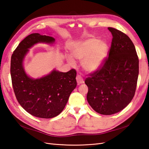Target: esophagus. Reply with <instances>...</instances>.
Listing matches in <instances>:
<instances>
[{
  "label": "esophagus",
  "instance_id": "1",
  "mask_svg": "<svg viewBox=\"0 0 149 149\" xmlns=\"http://www.w3.org/2000/svg\"><path fill=\"white\" fill-rule=\"evenodd\" d=\"M76 81H77V83H78V84H82L84 83V80H83V78L80 75H78L77 76H76Z\"/></svg>",
  "mask_w": 149,
  "mask_h": 149
}]
</instances>
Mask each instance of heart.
<instances>
[{"label":"heart","mask_w":149,"mask_h":149,"mask_svg":"<svg viewBox=\"0 0 149 149\" xmlns=\"http://www.w3.org/2000/svg\"><path fill=\"white\" fill-rule=\"evenodd\" d=\"M108 53L107 44L96 38H90L77 43L72 49V56L81 61L83 68L89 73L98 70L104 62ZM72 65H75L73 58H68Z\"/></svg>","instance_id":"obj_1"}]
</instances>
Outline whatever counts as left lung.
Returning a JSON list of instances; mask_svg holds the SVG:
<instances>
[{
	"label": "left lung",
	"mask_w": 149,
	"mask_h": 149,
	"mask_svg": "<svg viewBox=\"0 0 149 149\" xmlns=\"http://www.w3.org/2000/svg\"><path fill=\"white\" fill-rule=\"evenodd\" d=\"M108 29L112 35L109 56L84 81L89 104L103 115L119 112L131 102L139 76V58L132 40L118 30Z\"/></svg>",
	"instance_id": "1"
}]
</instances>
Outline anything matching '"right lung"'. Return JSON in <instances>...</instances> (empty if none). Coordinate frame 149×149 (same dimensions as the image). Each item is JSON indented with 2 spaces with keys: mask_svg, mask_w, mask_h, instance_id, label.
Returning a JSON list of instances; mask_svg holds the SVG:
<instances>
[{
  "mask_svg": "<svg viewBox=\"0 0 149 149\" xmlns=\"http://www.w3.org/2000/svg\"><path fill=\"white\" fill-rule=\"evenodd\" d=\"M55 41L49 36L30 34L19 43L11 57L10 74L17 100L26 112L40 118L49 119L59 115L77 85L74 69L66 73L53 70L38 79L26 74L23 61L29 49L38 43L53 44Z\"/></svg>",
  "mask_w": 149,
  "mask_h": 149,
  "instance_id": "add662e5",
  "label": "right lung"
}]
</instances>
